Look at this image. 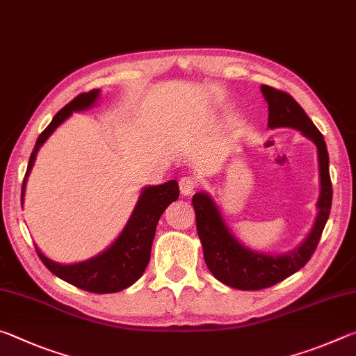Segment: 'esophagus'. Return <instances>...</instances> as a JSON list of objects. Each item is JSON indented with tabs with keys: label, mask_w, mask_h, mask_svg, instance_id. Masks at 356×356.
<instances>
[{
	"label": "esophagus",
	"mask_w": 356,
	"mask_h": 356,
	"mask_svg": "<svg viewBox=\"0 0 356 356\" xmlns=\"http://www.w3.org/2000/svg\"><path fill=\"white\" fill-rule=\"evenodd\" d=\"M179 188L184 196H188L197 188V180L195 177H182L179 180Z\"/></svg>",
	"instance_id": "1"
}]
</instances>
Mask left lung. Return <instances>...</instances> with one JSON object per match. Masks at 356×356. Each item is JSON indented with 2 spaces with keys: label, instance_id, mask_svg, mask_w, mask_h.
<instances>
[{
  "label": "left lung",
  "instance_id": "obj_1",
  "mask_svg": "<svg viewBox=\"0 0 356 356\" xmlns=\"http://www.w3.org/2000/svg\"><path fill=\"white\" fill-rule=\"evenodd\" d=\"M261 91L268 104V127H292L300 130L317 146L318 171H321V196L317 201V218L309 236L297 248L280 256L262 254L245 248L229 231L212 197L207 193L193 196L196 213V229L201 238L204 261L216 280L240 291H261L298 272L305 267L318 245L327 225L333 200V188L328 170V150L323 135L312 124L292 95L262 84Z\"/></svg>",
  "mask_w": 356,
  "mask_h": 356
}]
</instances>
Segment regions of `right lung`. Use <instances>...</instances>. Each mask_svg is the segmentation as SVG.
<instances>
[{"label":"right lung","instance_id":"right-lung-1","mask_svg":"<svg viewBox=\"0 0 356 356\" xmlns=\"http://www.w3.org/2000/svg\"><path fill=\"white\" fill-rule=\"evenodd\" d=\"M99 89H92L89 92L76 95L63 110L56 113V116L48 124V127L39 135L31 156H29L28 170L22 184V202L23 195H25L28 174L31 171L35 155H38V150L42 144L72 113L91 108L95 104V100L99 99ZM177 197L179 185L176 180L143 188L140 201L136 202L134 213H131L129 222L125 225L124 231L116 238V242L104 252H100L99 256L88 259L84 262L63 265L45 257L38 246H35V251H38L40 261L44 262L45 267L53 275H56L58 278L67 281L69 284H74L78 289L94 293H114L124 291V289L130 287L134 282L140 280L144 270H146L150 259V248H152L155 237L156 222H159L165 209L172 201H176Z\"/></svg>","mask_w":356,"mask_h":356}]
</instances>
